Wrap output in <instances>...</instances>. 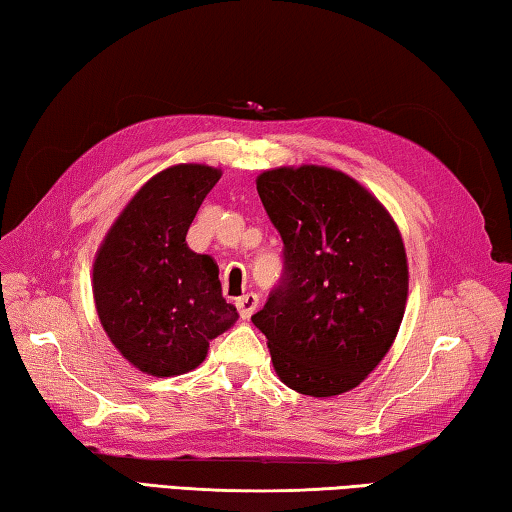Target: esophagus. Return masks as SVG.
<instances>
[{
    "label": "esophagus",
    "mask_w": 512,
    "mask_h": 512,
    "mask_svg": "<svg viewBox=\"0 0 512 512\" xmlns=\"http://www.w3.org/2000/svg\"><path fill=\"white\" fill-rule=\"evenodd\" d=\"M236 306H238V310H240L242 319H249V317L256 312V308H258V294H254V292L245 294V297H240V299L236 301Z\"/></svg>",
    "instance_id": "esophagus-1"
}]
</instances>
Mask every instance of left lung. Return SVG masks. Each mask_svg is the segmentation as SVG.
Wrapping results in <instances>:
<instances>
[{
    "label": "left lung",
    "mask_w": 512,
    "mask_h": 512,
    "mask_svg": "<svg viewBox=\"0 0 512 512\" xmlns=\"http://www.w3.org/2000/svg\"><path fill=\"white\" fill-rule=\"evenodd\" d=\"M283 240V274L251 321L290 389L328 398L357 387L398 335L405 245L391 215L344 173L276 168L256 179Z\"/></svg>",
    "instance_id": "left-lung-1"
}]
</instances>
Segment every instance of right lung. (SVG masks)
Here are the masks:
<instances>
[{
	"instance_id": "right-lung-1",
	"label": "right lung",
	"mask_w": 512,
	"mask_h": 512,
	"mask_svg": "<svg viewBox=\"0 0 512 512\" xmlns=\"http://www.w3.org/2000/svg\"><path fill=\"white\" fill-rule=\"evenodd\" d=\"M220 170L179 164L141 186L94 263V301L107 337L150 375L200 366L213 337L236 324L218 265L186 245V231Z\"/></svg>"
}]
</instances>
